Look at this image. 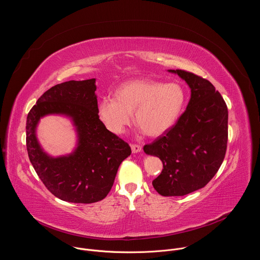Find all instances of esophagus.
<instances>
[{
    "label": "esophagus",
    "mask_w": 260,
    "mask_h": 260,
    "mask_svg": "<svg viewBox=\"0 0 260 260\" xmlns=\"http://www.w3.org/2000/svg\"><path fill=\"white\" fill-rule=\"evenodd\" d=\"M131 147H132L133 153H137V152H140L142 150V146L139 145V144H132Z\"/></svg>",
    "instance_id": "obj_1"
}]
</instances>
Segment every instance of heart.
Segmentation results:
<instances>
[{"mask_svg": "<svg viewBox=\"0 0 260 260\" xmlns=\"http://www.w3.org/2000/svg\"><path fill=\"white\" fill-rule=\"evenodd\" d=\"M186 91L176 82L136 79L121 84L114 98H104L98 112L107 128L120 135L132 122L148 137H158L171 129L186 104Z\"/></svg>", "mask_w": 260, "mask_h": 260, "instance_id": "1", "label": "heart"}]
</instances>
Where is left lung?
I'll use <instances>...</instances> for the list:
<instances>
[{"label":"left lung","mask_w":260,"mask_h":260,"mask_svg":"<svg viewBox=\"0 0 260 260\" xmlns=\"http://www.w3.org/2000/svg\"><path fill=\"white\" fill-rule=\"evenodd\" d=\"M187 82L191 98L175 125L144 146L164 169L152 181L162 197H182L212 180L224 159L229 138L228 106L207 79L184 70H170Z\"/></svg>","instance_id":"1"}]
</instances>
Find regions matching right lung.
Returning a JSON list of instances; mask_svg holds the SVG:
<instances>
[{"mask_svg":"<svg viewBox=\"0 0 260 260\" xmlns=\"http://www.w3.org/2000/svg\"><path fill=\"white\" fill-rule=\"evenodd\" d=\"M95 79L67 81L46 90L26 118L28 158L45 187L61 201L91 204L107 197L120 164L132 153L129 145L108 131L100 120ZM66 114L78 127L80 143L73 155L52 159L40 148L34 135L39 119Z\"/></svg>","mask_w":260,"mask_h":260,"instance_id":"add662e5","label":"right lung"}]
</instances>
